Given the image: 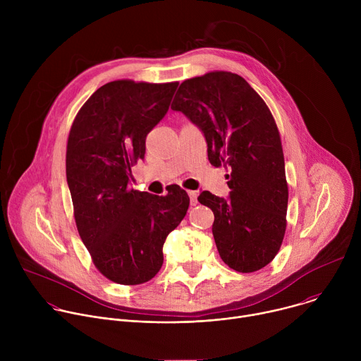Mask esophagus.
<instances>
[{"label":"esophagus","instance_id":"1","mask_svg":"<svg viewBox=\"0 0 361 361\" xmlns=\"http://www.w3.org/2000/svg\"><path fill=\"white\" fill-rule=\"evenodd\" d=\"M188 195H190V201H191V205H195L197 204V191H188Z\"/></svg>","mask_w":361,"mask_h":361}]
</instances>
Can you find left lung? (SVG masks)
I'll list each match as a JSON object with an SVG mask.
<instances>
[{
  "mask_svg": "<svg viewBox=\"0 0 361 361\" xmlns=\"http://www.w3.org/2000/svg\"><path fill=\"white\" fill-rule=\"evenodd\" d=\"M171 109L204 133L210 163L231 169L228 200L210 191L198 195L214 213L221 260L238 273L266 267L281 247L288 202L281 138L270 109L243 77L228 71L183 81Z\"/></svg>",
  "mask_w": 361,
  "mask_h": 361,
  "instance_id": "1",
  "label": "left lung"
}]
</instances>
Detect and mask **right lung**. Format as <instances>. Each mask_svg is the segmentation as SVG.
Returning <instances> with one entry per match:
<instances>
[{
	"mask_svg": "<svg viewBox=\"0 0 361 361\" xmlns=\"http://www.w3.org/2000/svg\"><path fill=\"white\" fill-rule=\"evenodd\" d=\"M177 85L107 82L85 101L68 134L77 230L97 270L117 284H142L160 271L164 241L188 210L180 185L167 195L130 188L131 167L144 159L147 134L167 114Z\"/></svg>",
	"mask_w": 361,
	"mask_h": 361,
	"instance_id": "1",
	"label": "right lung"
}]
</instances>
